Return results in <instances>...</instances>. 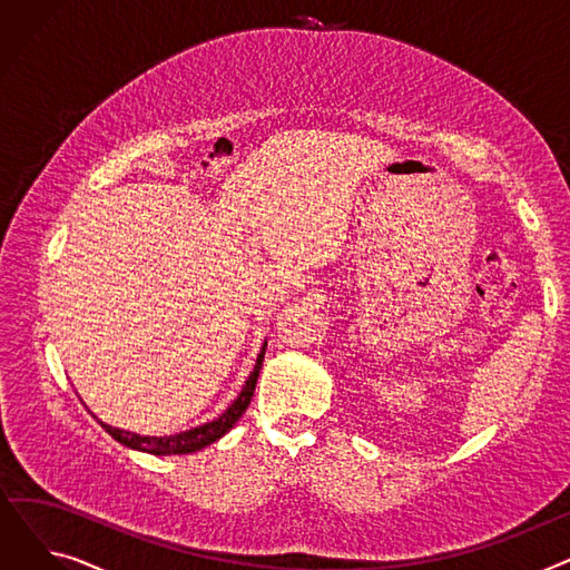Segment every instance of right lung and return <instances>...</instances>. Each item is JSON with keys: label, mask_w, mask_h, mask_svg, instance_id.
<instances>
[{"label": "right lung", "mask_w": 570, "mask_h": 570, "mask_svg": "<svg viewBox=\"0 0 570 570\" xmlns=\"http://www.w3.org/2000/svg\"><path fill=\"white\" fill-rule=\"evenodd\" d=\"M265 348H267V342H263V346L258 351V357H256V365H254L249 379L245 381L243 391H239L235 402L219 417H215V421H209V423L198 425V428H191L187 432L170 434V436H140L136 432L110 428V425H106L101 421L99 423H101V428L115 441H119V443L127 445V448H134V451L149 453V455H187V453L203 451L205 445L219 441L239 421V417H243V413L247 411V406H249V402L254 397V391H256V381H258V372H261L263 357H265Z\"/></svg>", "instance_id": "1"}]
</instances>
